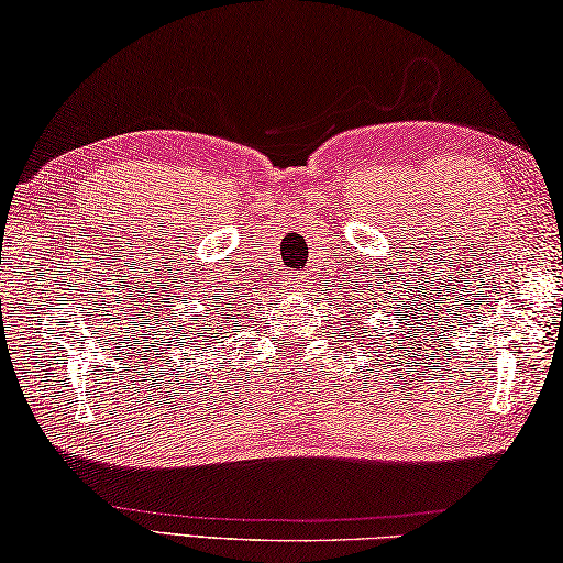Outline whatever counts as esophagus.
I'll return each instance as SVG.
<instances>
[{
  "instance_id": "obj_1",
  "label": "esophagus",
  "mask_w": 563,
  "mask_h": 563,
  "mask_svg": "<svg viewBox=\"0 0 563 563\" xmlns=\"http://www.w3.org/2000/svg\"><path fill=\"white\" fill-rule=\"evenodd\" d=\"M291 284L294 287H301V279H291Z\"/></svg>"
}]
</instances>
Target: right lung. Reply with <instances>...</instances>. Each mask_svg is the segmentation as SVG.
<instances>
[{"label":"right lung","mask_w":563,"mask_h":563,"mask_svg":"<svg viewBox=\"0 0 563 563\" xmlns=\"http://www.w3.org/2000/svg\"><path fill=\"white\" fill-rule=\"evenodd\" d=\"M214 329V321H209V324H205V331H211Z\"/></svg>","instance_id":"obj_1"}]
</instances>
